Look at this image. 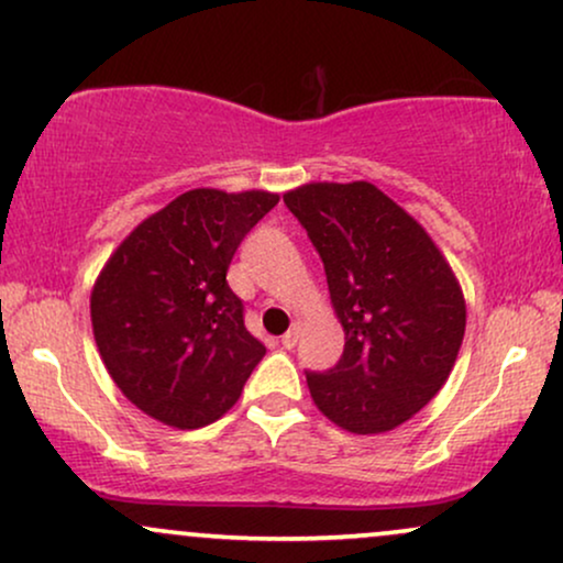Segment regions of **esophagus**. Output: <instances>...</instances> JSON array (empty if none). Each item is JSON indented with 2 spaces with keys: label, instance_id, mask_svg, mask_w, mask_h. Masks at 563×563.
<instances>
[{
  "label": "esophagus",
  "instance_id": "esophagus-1",
  "mask_svg": "<svg viewBox=\"0 0 563 563\" xmlns=\"http://www.w3.org/2000/svg\"><path fill=\"white\" fill-rule=\"evenodd\" d=\"M298 338H301V324H294V327H290V330H288L286 334H283L280 345L286 347V351H294L296 343H298Z\"/></svg>",
  "mask_w": 563,
  "mask_h": 563
}]
</instances>
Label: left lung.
Masks as SVG:
<instances>
[{"label":"left lung","instance_id":"obj_1","mask_svg":"<svg viewBox=\"0 0 563 563\" xmlns=\"http://www.w3.org/2000/svg\"><path fill=\"white\" fill-rule=\"evenodd\" d=\"M283 202L322 257L345 330L338 364L306 372L311 397L353 433L395 429L431 402L457 361V277L421 223L374 184H306Z\"/></svg>","mask_w":563,"mask_h":563}]
</instances>
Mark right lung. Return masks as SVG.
Masks as SVG:
<instances>
[{
    "mask_svg": "<svg viewBox=\"0 0 563 563\" xmlns=\"http://www.w3.org/2000/svg\"><path fill=\"white\" fill-rule=\"evenodd\" d=\"M277 199L269 191H184L142 220L98 275L90 296L96 345L126 400L155 421L176 429L218 421L265 355L225 273Z\"/></svg>",
    "mask_w": 563,
    "mask_h": 563,
    "instance_id": "add662e5",
    "label": "right lung"
}]
</instances>
